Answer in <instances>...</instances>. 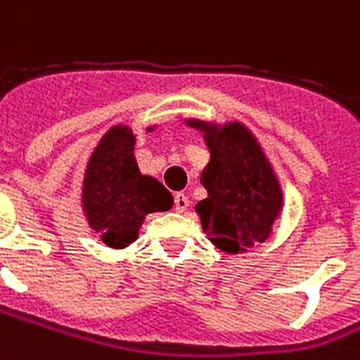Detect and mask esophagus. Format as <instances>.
<instances>
[{
  "mask_svg": "<svg viewBox=\"0 0 360 360\" xmlns=\"http://www.w3.org/2000/svg\"><path fill=\"white\" fill-rule=\"evenodd\" d=\"M187 208H188L187 195H183V193L175 195V210H177V212H185Z\"/></svg>",
  "mask_w": 360,
  "mask_h": 360,
  "instance_id": "obj_1",
  "label": "esophagus"
}]
</instances>
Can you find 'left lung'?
I'll list each match as a JSON object with an SVG mask.
<instances>
[{
  "instance_id": "8db88e82",
  "label": "left lung",
  "mask_w": 360,
  "mask_h": 360,
  "mask_svg": "<svg viewBox=\"0 0 360 360\" xmlns=\"http://www.w3.org/2000/svg\"><path fill=\"white\" fill-rule=\"evenodd\" d=\"M202 132L210 160L200 175L208 197L198 200L202 230L224 253H245L271 238L285 206L281 181L250 128L238 120L187 119Z\"/></svg>"
}]
</instances>
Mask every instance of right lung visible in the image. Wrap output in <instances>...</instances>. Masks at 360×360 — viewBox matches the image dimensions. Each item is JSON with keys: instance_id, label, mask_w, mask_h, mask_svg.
Masks as SVG:
<instances>
[{"instance_id": "add662e5", "label": "right lung", "mask_w": 360, "mask_h": 360, "mask_svg": "<svg viewBox=\"0 0 360 360\" xmlns=\"http://www.w3.org/2000/svg\"><path fill=\"white\" fill-rule=\"evenodd\" d=\"M155 127H148L152 132ZM136 134L127 124L110 127L87 160L82 208L89 228L112 250L138 240L146 216L172 210L173 197L162 183L140 172Z\"/></svg>"}]
</instances>
